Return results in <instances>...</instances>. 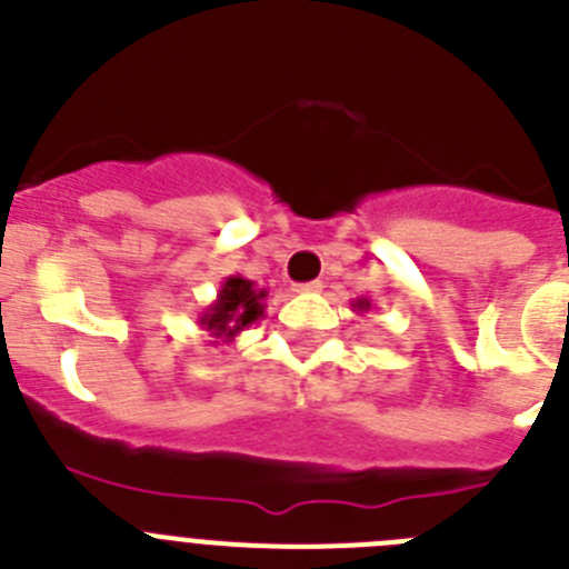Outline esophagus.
<instances>
[{
	"instance_id": "esophagus-1",
	"label": "esophagus",
	"mask_w": 569,
	"mask_h": 569,
	"mask_svg": "<svg viewBox=\"0 0 569 569\" xmlns=\"http://www.w3.org/2000/svg\"><path fill=\"white\" fill-rule=\"evenodd\" d=\"M296 293H319L321 281H305V284H293Z\"/></svg>"
}]
</instances>
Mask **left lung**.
<instances>
[{
    "label": "left lung",
    "instance_id": "1",
    "mask_svg": "<svg viewBox=\"0 0 569 569\" xmlns=\"http://www.w3.org/2000/svg\"><path fill=\"white\" fill-rule=\"evenodd\" d=\"M353 310H359V313H365V310H370V301H367V299H356V301H353Z\"/></svg>",
    "mask_w": 569,
    "mask_h": 569
}]
</instances>
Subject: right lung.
I'll return each instance as SVG.
<instances>
[{"instance_id": "add662e5", "label": "right lung", "mask_w": 569, "mask_h": 569, "mask_svg": "<svg viewBox=\"0 0 569 569\" xmlns=\"http://www.w3.org/2000/svg\"><path fill=\"white\" fill-rule=\"evenodd\" d=\"M264 296H268V290L256 288L253 281L244 279V276H228L216 299L199 316V325L213 339L233 341L241 330L250 328L253 321L264 316Z\"/></svg>"}]
</instances>
